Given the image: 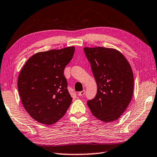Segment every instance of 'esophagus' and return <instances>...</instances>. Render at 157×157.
Returning a JSON list of instances; mask_svg holds the SVG:
<instances>
[{"instance_id": "obj_1", "label": "esophagus", "mask_w": 157, "mask_h": 157, "mask_svg": "<svg viewBox=\"0 0 157 157\" xmlns=\"http://www.w3.org/2000/svg\"><path fill=\"white\" fill-rule=\"evenodd\" d=\"M85 90H82V91H80V92L78 93V96H82L85 95Z\"/></svg>"}]
</instances>
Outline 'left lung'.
Returning a JSON list of instances; mask_svg holds the SVG:
<instances>
[{
    "label": "left lung",
    "instance_id": "obj_1",
    "mask_svg": "<svg viewBox=\"0 0 157 157\" xmlns=\"http://www.w3.org/2000/svg\"><path fill=\"white\" fill-rule=\"evenodd\" d=\"M97 84V94L87 104L98 119L111 122L120 117L131 102L133 73L122 53L113 48H84Z\"/></svg>",
    "mask_w": 157,
    "mask_h": 157
}]
</instances>
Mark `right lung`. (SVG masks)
I'll list each match as a JSON object with an SVG mask.
<instances>
[{
  "mask_svg": "<svg viewBox=\"0 0 157 157\" xmlns=\"http://www.w3.org/2000/svg\"><path fill=\"white\" fill-rule=\"evenodd\" d=\"M75 47L37 52L29 59L17 79L25 110L37 122L52 124L67 111L72 98L64 69L72 60Z\"/></svg>",
  "mask_w": 157,
  "mask_h": 157,
  "instance_id": "add662e5",
  "label": "right lung"
}]
</instances>
